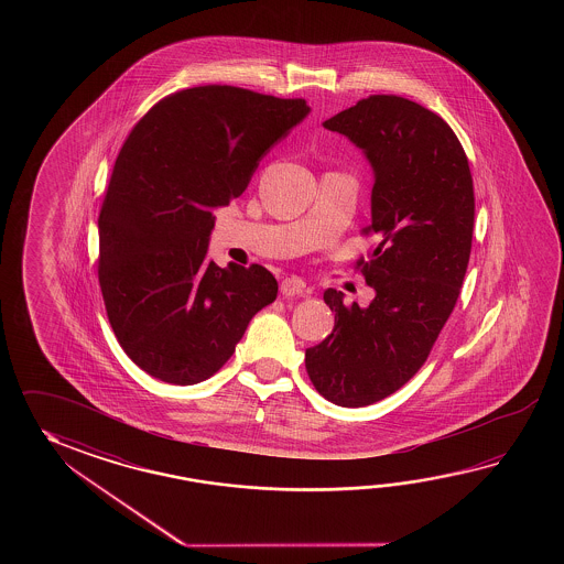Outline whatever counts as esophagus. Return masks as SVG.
I'll return each instance as SVG.
<instances>
[{
	"label": "esophagus",
	"mask_w": 564,
	"mask_h": 564,
	"mask_svg": "<svg viewBox=\"0 0 564 564\" xmlns=\"http://www.w3.org/2000/svg\"><path fill=\"white\" fill-rule=\"evenodd\" d=\"M280 292L286 299H294V296H304L306 294V282L299 276H288L280 282Z\"/></svg>",
	"instance_id": "1"
}]
</instances>
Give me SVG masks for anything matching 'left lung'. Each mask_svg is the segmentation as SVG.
<instances>
[{
	"mask_svg": "<svg viewBox=\"0 0 564 564\" xmlns=\"http://www.w3.org/2000/svg\"><path fill=\"white\" fill-rule=\"evenodd\" d=\"M362 149L375 173L371 226L379 246L357 262L375 290L369 306L328 288L335 328L306 348L316 391L365 408L420 371L456 306L474 231V181L456 132L432 110L395 95L362 98L324 120Z\"/></svg>",
	"mask_w": 564,
	"mask_h": 564,
	"instance_id": "obj_1",
	"label": "left lung"
}]
</instances>
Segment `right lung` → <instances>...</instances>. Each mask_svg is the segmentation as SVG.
I'll return each mask as SVG.
<instances>
[{"mask_svg":"<svg viewBox=\"0 0 564 564\" xmlns=\"http://www.w3.org/2000/svg\"><path fill=\"white\" fill-rule=\"evenodd\" d=\"M311 112L304 98L207 85L159 100L120 149L98 216V282L129 359L159 381L202 383L276 300L264 265L207 260L214 209Z\"/></svg>","mask_w":564,"mask_h":564,"instance_id":"1","label":"right lung"}]
</instances>
